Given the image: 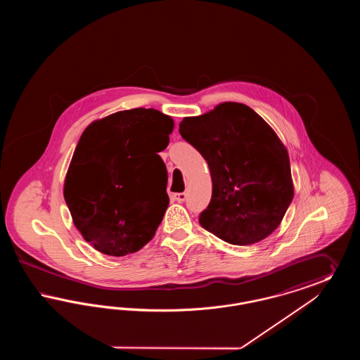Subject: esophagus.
Masks as SVG:
<instances>
[{"label": "esophagus", "mask_w": 360, "mask_h": 360, "mask_svg": "<svg viewBox=\"0 0 360 360\" xmlns=\"http://www.w3.org/2000/svg\"><path fill=\"white\" fill-rule=\"evenodd\" d=\"M172 197H174V200H175L176 202H184V201L186 200V197H188V193H176V194H174Z\"/></svg>", "instance_id": "1"}]
</instances>
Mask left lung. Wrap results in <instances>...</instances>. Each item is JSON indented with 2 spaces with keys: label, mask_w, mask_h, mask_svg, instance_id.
I'll use <instances>...</instances> for the list:
<instances>
[{
  "label": "left lung",
  "mask_w": 360,
  "mask_h": 360,
  "mask_svg": "<svg viewBox=\"0 0 360 360\" xmlns=\"http://www.w3.org/2000/svg\"><path fill=\"white\" fill-rule=\"evenodd\" d=\"M179 134L210 170L212 198L201 226L235 245L270 236L294 195L289 154L274 129L250 106L223 103L185 117Z\"/></svg>",
  "instance_id": "obj_1"
}]
</instances>
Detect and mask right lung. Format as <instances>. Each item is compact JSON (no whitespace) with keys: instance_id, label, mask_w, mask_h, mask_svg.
I'll return each instance as SVG.
<instances>
[{"instance_id":"add662e5","label":"right lung","mask_w":360,"mask_h":360,"mask_svg":"<svg viewBox=\"0 0 360 360\" xmlns=\"http://www.w3.org/2000/svg\"><path fill=\"white\" fill-rule=\"evenodd\" d=\"M172 129L170 116L136 108L93 121L81 135L63 195L72 223L97 251L124 257L154 238L170 201L158 153Z\"/></svg>"}]
</instances>
